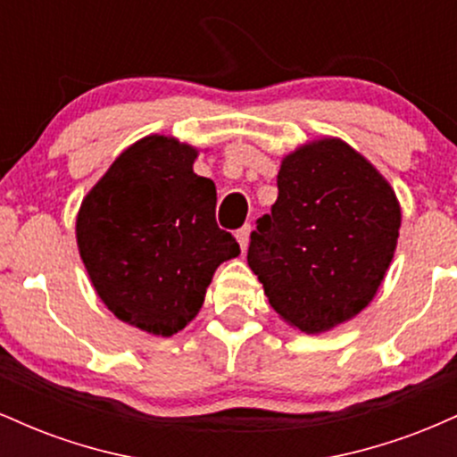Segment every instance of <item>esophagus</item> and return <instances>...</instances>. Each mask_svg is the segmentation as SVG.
I'll use <instances>...</instances> for the list:
<instances>
[{
	"label": "esophagus",
	"instance_id": "esophagus-1",
	"mask_svg": "<svg viewBox=\"0 0 457 457\" xmlns=\"http://www.w3.org/2000/svg\"><path fill=\"white\" fill-rule=\"evenodd\" d=\"M249 234H251V228L249 225H245V228H240L238 232H236V240H238L240 249H246V245H249Z\"/></svg>",
	"mask_w": 457,
	"mask_h": 457
}]
</instances>
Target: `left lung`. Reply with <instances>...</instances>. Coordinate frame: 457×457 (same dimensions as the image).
<instances>
[{
    "label": "left lung",
    "instance_id": "8db88e82",
    "mask_svg": "<svg viewBox=\"0 0 457 457\" xmlns=\"http://www.w3.org/2000/svg\"><path fill=\"white\" fill-rule=\"evenodd\" d=\"M277 188L246 262L287 324L324 333L378 292L400 236V202L363 154L335 137L290 152Z\"/></svg>",
    "mask_w": 457,
    "mask_h": 457
}]
</instances>
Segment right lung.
I'll list each match as a JSON object with an SVG mask.
<instances>
[{"instance_id":"right-lung-1","label":"right lung","mask_w":457,"mask_h":457,"mask_svg":"<svg viewBox=\"0 0 457 457\" xmlns=\"http://www.w3.org/2000/svg\"><path fill=\"white\" fill-rule=\"evenodd\" d=\"M197 150L148 135L83 197L77 245L87 275L122 322L171 337L197 316L214 270L240 246L214 219L217 187L193 171Z\"/></svg>"}]
</instances>
